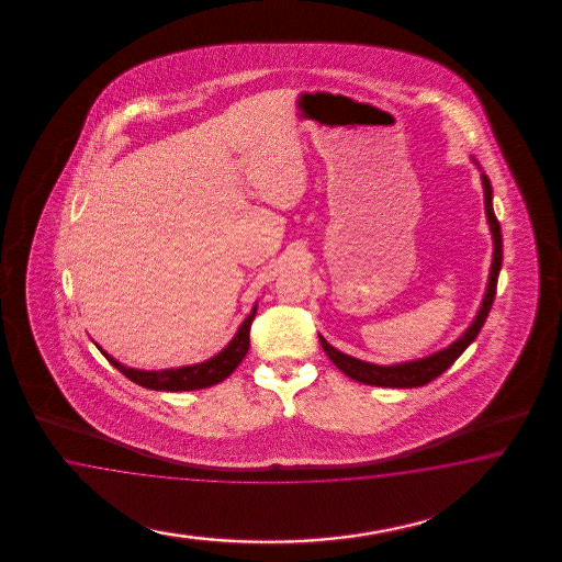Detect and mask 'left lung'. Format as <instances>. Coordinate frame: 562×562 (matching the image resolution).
<instances>
[{
    "instance_id": "left-lung-1",
    "label": "left lung",
    "mask_w": 562,
    "mask_h": 562,
    "mask_svg": "<svg viewBox=\"0 0 562 562\" xmlns=\"http://www.w3.org/2000/svg\"><path fill=\"white\" fill-rule=\"evenodd\" d=\"M472 162L480 170V179H482V189H484V210H486V221L491 226V235H493V263H491V272H488V284L486 292L482 296V303L477 308L476 317L472 319L470 327L461 334L460 338L451 341L447 348L437 350L432 355L425 358H416V360H406V362H395V364H374L367 362L360 358L344 355L338 348H334L324 336H319L322 348L329 360L340 369L341 373L348 374L350 379H355L358 383L364 385H376V387H393V390H409V387H423L426 383H430L432 379H437L439 374L445 373L458 358L463 355V350L476 340L482 325L486 322L491 306H493L494 294H496V280L498 272L503 266V235H501V224L496 221L493 210V186L491 179L484 175L482 167L477 165L476 158L470 156Z\"/></svg>"
}]
</instances>
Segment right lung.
Listing matches in <instances>:
<instances>
[{"instance_id": "right-lung-1", "label": "right lung", "mask_w": 562, "mask_h": 562, "mask_svg": "<svg viewBox=\"0 0 562 562\" xmlns=\"http://www.w3.org/2000/svg\"><path fill=\"white\" fill-rule=\"evenodd\" d=\"M257 305H254L251 313L245 317V322L238 325L235 338L228 341L222 348L218 355L207 358L204 362H195V364H186V367H177V369H160V371H142L134 369L120 362L117 358L106 355L101 346L97 344V348L101 350L102 357L106 358L120 373L125 374L127 379H132L137 385L154 390V392H193V390H205L212 387L216 383L224 381L228 374L233 373L240 364V360L249 350V329L256 319Z\"/></svg>"}]
</instances>
